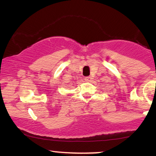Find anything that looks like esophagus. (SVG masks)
Here are the masks:
<instances>
[{
	"mask_svg": "<svg viewBox=\"0 0 156 156\" xmlns=\"http://www.w3.org/2000/svg\"><path fill=\"white\" fill-rule=\"evenodd\" d=\"M91 80H92L91 76H86V77L84 78V80H85V81H87V82H90Z\"/></svg>",
	"mask_w": 156,
	"mask_h": 156,
	"instance_id": "34e87169",
	"label": "esophagus"
}]
</instances>
